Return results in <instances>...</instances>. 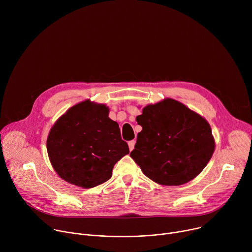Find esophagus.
Returning <instances> with one entry per match:
<instances>
[{"label":"esophagus","instance_id":"1","mask_svg":"<svg viewBox=\"0 0 252 252\" xmlns=\"http://www.w3.org/2000/svg\"><path fill=\"white\" fill-rule=\"evenodd\" d=\"M134 145H135V141H134V140L128 141V148H129V151H130V152L134 149Z\"/></svg>","mask_w":252,"mask_h":252}]
</instances>
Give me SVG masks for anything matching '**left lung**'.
<instances>
[{
  "mask_svg": "<svg viewBox=\"0 0 252 252\" xmlns=\"http://www.w3.org/2000/svg\"><path fill=\"white\" fill-rule=\"evenodd\" d=\"M131 158L153 182L182 186L210 160L215 141L208 122L181 101L166 97L142 109Z\"/></svg>",
  "mask_w": 252,
  "mask_h": 252,
  "instance_id": "left-lung-1",
  "label": "left lung"
}]
</instances>
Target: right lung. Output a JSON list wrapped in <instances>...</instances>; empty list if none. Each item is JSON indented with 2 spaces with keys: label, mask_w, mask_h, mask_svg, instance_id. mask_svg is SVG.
<instances>
[{
  "label": "right lung",
  "mask_w": 252,
  "mask_h": 252,
  "mask_svg": "<svg viewBox=\"0 0 252 252\" xmlns=\"http://www.w3.org/2000/svg\"><path fill=\"white\" fill-rule=\"evenodd\" d=\"M109 113V106L86 99L69 107L52 126L48 156L64 182L94 188L110 179L115 164L129 153Z\"/></svg>",
  "instance_id": "right-lung-1"
}]
</instances>
